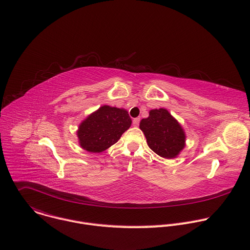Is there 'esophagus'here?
I'll list each match as a JSON object with an SVG mask.
<instances>
[{
  "label": "esophagus",
  "mask_w": 250,
  "mask_h": 250,
  "mask_svg": "<svg viewBox=\"0 0 250 250\" xmlns=\"http://www.w3.org/2000/svg\"><path fill=\"white\" fill-rule=\"evenodd\" d=\"M139 122H140V119H139V118H135V119L132 120V125H133L134 126H137V125H139Z\"/></svg>",
  "instance_id": "1"
}]
</instances>
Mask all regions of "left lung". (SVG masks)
I'll return each instance as SVG.
<instances>
[{"label": "left lung", "mask_w": 250, "mask_h": 250, "mask_svg": "<svg viewBox=\"0 0 250 250\" xmlns=\"http://www.w3.org/2000/svg\"><path fill=\"white\" fill-rule=\"evenodd\" d=\"M139 128L149 148L163 158H175L185 147V132L166 109L151 110L148 118L140 121Z\"/></svg>", "instance_id": "1"}]
</instances>
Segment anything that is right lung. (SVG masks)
Segmentation results:
<instances>
[{
	"label": "right lung",
	"mask_w": 250,
	"mask_h": 250,
	"mask_svg": "<svg viewBox=\"0 0 250 250\" xmlns=\"http://www.w3.org/2000/svg\"><path fill=\"white\" fill-rule=\"evenodd\" d=\"M130 125L126 110L104 104L80 124L77 131L79 144L89 152H102L118 142Z\"/></svg>",
	"instance_id": "1"
}]
</instances>
